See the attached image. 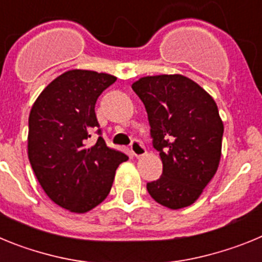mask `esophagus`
I'll use <instances>...</instances> for the list:
<instances>
[{
    "label": "esophagus",
    "mask_w": 262,
    "mask_h": 262,
    "mask_svg": "<svg viewBox=\"0 0 262 262\" xmlns=\"http://www.w3.org/2000/svg\"><path fill=\"white\" fill-rule=\"evenodd\" d=\"M129 148H131V152H133V155L135 157H142L145 155V147L143 145V143L140 140H136V139L133 140Z\"/></svg>",
    "instance_id": "34e87169"
}]
</instances>
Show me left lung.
Instances as JSON below:
<instances>
[{"instance_id":"1","label":"left lung","mask_w":262,"mask_h":262,"mask_svg":"<svg viewBox=\"0 0 262 262\" xmlns=\"http://www.w3.org/2000/svg\"><path fill=\"white\" fill-rule=\"evenodd\" d=\"M133 89L144 103L152 144L163 161V174L148 182V193L169 209L190 206L221 161L224 128L216 103L181 75L147 76Z\"/></svg>"}]
</instances>
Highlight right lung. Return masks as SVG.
<instances>
[{"label": "right lung", "instance_id": "1", "mask_svg": "<svg viewBox=\"0 0 262 262\" xmlns=\"http://www.w3.org/2000/svg\"><path fill=\"white\" fill-rule=\"evenodd\" d=\"M117 80L107 73L73 69L47 85L29 117V160L48 196L72 212H86L110 193L123 152L106 145L96 102ZM96 132V144L87 139Z\"/></svg>", "mask_w": 262, "mask_h": 262}]
</instances>
